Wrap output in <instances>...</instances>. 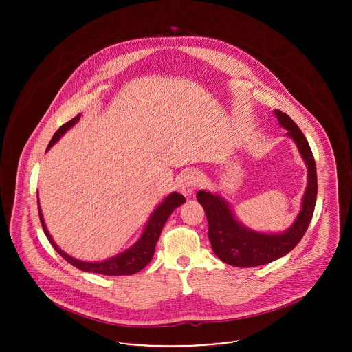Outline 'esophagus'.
Returning <instances> with one entry per match:
<instances>
[{
	"label": "esophagus",
	"mask_w": 352,
	"mask_h": 352,
	"mask_svg": "<svg viewBox=\"0 0 352 352\" xmlns=\"http://www.w3.org/2000/svg\"><path fill=\"white\" fill-rule=\"evenodd\" d=\"M201 182L199 177V172L197 169H188L183 173L182 179H180V191L184 197H191L194 194V190L198 187Z\"/></svg>",
	"instance_id": "esophagus-1"
}]
</instances>
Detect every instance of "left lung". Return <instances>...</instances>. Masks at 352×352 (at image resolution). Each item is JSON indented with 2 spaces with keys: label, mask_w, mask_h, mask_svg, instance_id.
<instances>
[{
  "label": "left lung",
  "mask_w": 352,
  "mask_h": 352,
  "mask_svg": "<svg viewBox=\"0 0 352 352\" xmlns=\"http://www.w3.org/2000/svg\"><path fill=\"white\" fill-rule=\"evenodd\" d=\"M279 124L287 130L307 168V186L302 198L301 211L293 225L282 233H261L243 225L230 204L219 194L201 190L197 199L203 206L208 222L211 248L223 263L234 267H256L271 263L293 251L301 241L313 217L317 198V170L313 153L300 127L279 109H274Z\"/></svg>",
  "instance_id": "8db88e82"
}]
</instances>
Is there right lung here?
Instances as JSON below:
<instances>
[{
  "mask_svg": "<svg viewBox=\"0 0 352 352\" xmlns=\"http://www.w3.org/2000/svg\"><path fill=\"white\" fill-rule=\"evenodd\" d=\"M80 118H81V113H78L76 118H73L72 120H69L67 123L60 126L58 129V131L54 134L46 151H50L51 148L59 141V138L80 120ZM184 201H186V198L183 195H180L177 192L169 194L151 212V218H149L141 237L137 240L135 244H133L129 250L120 252V253H118L107 260H101V261L78 260L76 257H72L66 252L62 251L54 243V240L46 228L43 214L41 210V204H39V198H38V208H39V218H41L42 228H43L46 237L49 239L54 250L58 252L67 263H70L76 268L82 270L85 272H95V274L108 275V276H122V275H133V274L141 271L142 268H145L151 263L154 251H155V244L160 239V234L162 232L165 222L168 221V218L173 212V210L176 207H179L180 204H183Z\"/></svg>",
  "mask_w": 352,
  "mask_h": 352,
  "instance_id": "1",
  "label": "right lung"
}]
</instances>
